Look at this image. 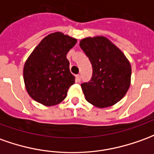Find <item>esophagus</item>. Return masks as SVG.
<instances>
[{"label": "esophagus", "mask_w": 154, "mask_h": 154, "mask_svg": "<svg viewBox=\"0 0 154 154\" xmlns=\"http://www.w3.org/2000/svg\"><path fill=\"white\" fill-rule=\"evenodd\" d=\"M76 82H81V76L78 74V75H76Z\"/></svg>", "instance_id": "esophagus-1"}]
</instances>
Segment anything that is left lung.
I'll list each match as a JSON object with an SVG mask.
<instances>
[{
    "instance_id": "8db88e82",
    "label": "left lung",
    "mask_w": 154,
    "mask_h": 154,
    "mask_svg": "<svg viewBox=\"0 0 154 154\" xmlns=\"http://www.w3.org/2000/svg\"><path fill=\"white\" fill-rule=\"evenodd\" d=\"M79 45L92 66V79L82 84L86 100L100 108L118 103L131 83L129 61L116 45L103 36L86 37L81 40Z\"/></svg>"
}]
</instances>
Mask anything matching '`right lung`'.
<instances>
[{"instance_id":"obj_1","label":"right lung","mask_w":154,"mask_h":154,"mask_svg":"<svg viewBox=\"0 0 154 154\" xmlns=\"http://www.w3.org/2000/svg\"><path fill=\"white\" fill-rule=\"evenodd\" d=\"M76 43V38L57 32L44 37L33 50L23 68L25 87L32 99L48 107L66 98L75 82L66 54Z\"/></svg>"}]
</instances>
